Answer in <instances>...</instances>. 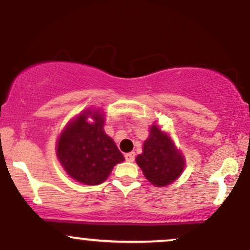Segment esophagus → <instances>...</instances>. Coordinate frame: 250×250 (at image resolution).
I'll list each match as a JSON object with an SVG mask.
<instances>
[{"instance_id": "34e87169", "label": "esophagus", "mask_w": 250, "mask_h": 250, "mask_svg": "<svg viewBox=\"0 0 250 250\" xmlns=\"http://www.w3.org/2000/svg\"><path fill=\"white\" fill-rule=\"evenodd\" d=\"M125 161H128V162H133L134 160H135V153L133 151V153H128V154H125Z\"/></svg>"}]
</instances>
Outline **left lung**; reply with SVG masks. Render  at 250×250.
<instances>
[{
	"label": "left lung",
	"mask_w": 250,
	"mask_h": 250,
	"mask_svg": "<svg viewBox=\"0 0 250 250\" xmlns=\"http://www.w3.org/2000/svg\"><path fill=\"white\" fill-rule=\"evenodd\" d=\"M146 179L156 187H165L179 179L185 169V159L167 134L153 125L143 145V151L136 157Z\"/></svg>",
	"instance_id": "8db88e82"
}]
</instances>
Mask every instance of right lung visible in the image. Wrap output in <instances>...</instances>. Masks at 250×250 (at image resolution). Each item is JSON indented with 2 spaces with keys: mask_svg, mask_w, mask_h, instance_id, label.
Here are the masks:
<instances>
[{
  "mask_svg": "<svg viewBox=\"0 0 250 250\" xmlns=\"http://www.w3.org/2000/svg\"><path fill=\"white\" fill-rule=\"evenodd\" d=\"M91 117L93 123H88ZM100 110H85L68 123L57 141L56 154L62 167L77 182L96 186L104 182L114 166L125 160L115 142L103 130Z\"/></svg>",
  "mask_w": 250,
  "mask_h": 250,
  "instance_id": "add662e5",
  "label": "right lung"
}]
</instances>
